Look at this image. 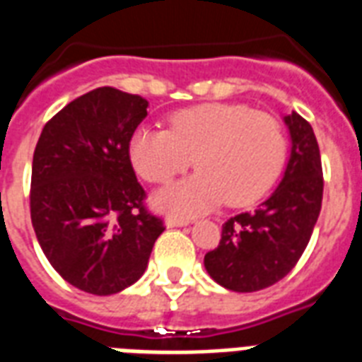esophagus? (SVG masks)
Listing matches in <instances>:
<instances>
[{"label":"esophagus","mask_w":362,"mask_h":362,"mask_svg":"<svg viewBox=\"0 0 362 362\" xmlns=\"http://www.w3.org/2000/svg\"><path fill=\"white\" fill-rule=\"evenodd\" d=\"M189 222H192L189 218H180V216L165 218V226H167V228H182V226H187Z\"/></svg>","instance_id":"1"}]
</instances>
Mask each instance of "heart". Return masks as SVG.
<instances>
[{"label":"heart","instance_id":"heart-1","mask_svg":"<svg viewBox=\"0 0 362 362\" xmlns=\"http://www.w3.org/2000/svg\"><path fill=\"white\" fill-rule=\"evenodd\" d=\"M286 156L279 121L241 104H203L169 119V131L140 127L129 159L144 180H173L192 165L199 173L153 195L159 211L197 214L228 197L233 206L260 199L277 180Z\"/></svg>","mask_w":362,"mask_h":362}]
</instances>
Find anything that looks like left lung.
Returning a JSON list of instances; mask_svg holds the SVG:
<instances>
[{"label": "left lung", "mask_w": 362, "mask_h": 362, "mask_svg": "<svg viewBox=\"0 0 362 362\" xmlns=\"http://www.w3.org/2000/svg\"><path fill=\"white\" fill-rule=\"evenodd\" d=\"M291 153L279 186L255 211L231 216L205 269L233 292L275 285L296 266L311 239L322 203V167L315 132L296 112L283 117Z\"/></svg>", "instance_id": "obj_1"}]
</instances>
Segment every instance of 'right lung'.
Wrapping results in <instances>:
<instances>
[{"mask_svg":"<svg viewBox=\"0 0 362 362\" xmlns=\"http://www.w3.org/2000/svg\"><path fill=\"white\" fill-rule=\"evenodd\" d=\"M148 102L100 87L62 107L41 131L32 163L30 214L35 237L60 277L107 296L144 275L161 218L129 159V140Z\"/></svg>","mask_w":362,"mask_h":362,"instance_id":"right-lung-1","label":"right lung"}]
</instances>
